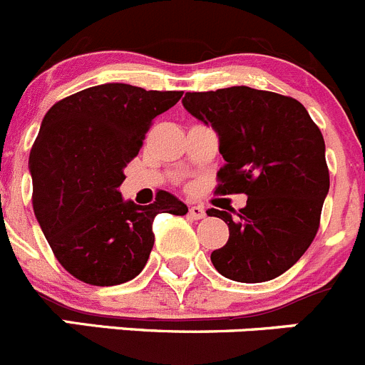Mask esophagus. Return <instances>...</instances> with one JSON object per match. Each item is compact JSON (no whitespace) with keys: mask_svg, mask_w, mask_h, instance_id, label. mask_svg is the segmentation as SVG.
<instances>
[{"mask_svg":"<svg viewBox=\"0 0 365 365\" xmlns=\"http://www.w3.org/2000/svg\"><path fill=\"white\" fill-rule=\"evenodd\" d=\"M188 215L190 218H193V220H200V218L206 217V210H204L202 206H190Z\"/></svg>","mask_w":365,"mask_h":365,"instance_id":"obj_1","label":"esophagus"}]
</instances>
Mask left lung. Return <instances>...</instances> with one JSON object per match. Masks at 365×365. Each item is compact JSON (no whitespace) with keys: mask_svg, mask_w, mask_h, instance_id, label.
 <instances>
[{"mask_svg":"<svg viewBox=\"0 0 365 365\" xmlns=\"http://www.w3.org/2000/svg\"><path fill=\"white\" fill-rule=\"evenodd\" d=\"M182 106L218 134V192L247 195L240 211L207 210L229 227L211 263L240 283L281 276L317 235L329 190L321 130L296 98L247 86L186 93Z\"/></svg>","mask_w":365,"mask_h":365,"instance_id":"8db88e82","label":"left lung"}]
</instances>
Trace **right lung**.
<instances>
[{"label": "right lung", "mask_w": 365, "mask_h": 365, "mask_svg": "<svg viewBox=\"0 0 365 365\" xmlns=\"http://www.w3.org/2000/svg\"><path fill=\"white\" fill-rule=\"evenodd\" d=\"M180 96L113 82L66 96L44 116L29 159L34 213L55 258L76 279L96 287L130 281L154 247L155 215L188 213L168 192L148 206L120 193L123 168L152 120Z\"/></svg>", "instance_id": "right-lung-1"}]
</instances>
